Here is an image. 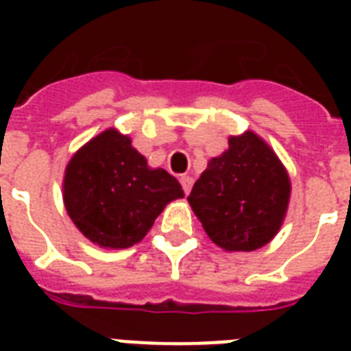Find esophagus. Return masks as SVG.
Here are the masks:
<instances>
[{"label":"esophagus","instance_id":"obj_1","mask_svg":"<svg viewBox=\"0 0 351 351\" xmlns=\"http://www.w3.org/2000/svg\"><path fill=\"white\" fill-rule=\"evenodd\" d=\"M180 184H182V189H184V193L186 195H189V191H191V187H193V178L191 176H180Z\"/></svg>","mask_w":351,"mask_h":351}]
</instances>
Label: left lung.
Listing matches in <instances>:
<instances>
[{
    "instance_id": "left-lung-1",
    "label": "left lung",
    "mask_w": 351,
    "mask_h": 351,
    "mask_svg": "<svg viewBox=\"0 0 351 351\" xmlns=\"http://www.w3.org/2000/svg\"><path fill=\"white\" fill-rule=\"evenodd\" d=\"M215 244L253 251L282 224L289 178L271 149L253 132L231 136L222 156L211 158L187 197Z\"/></svg>"
}]
</instances>
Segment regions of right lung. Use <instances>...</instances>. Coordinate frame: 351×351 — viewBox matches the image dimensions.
<instances>
[{
    "instance_id": "obj_1",
    "label": "right lung",
    "mask_w": 351,
    "mask_h": 351,
    "mask_svg": "<svg viewBox=\"0 0 351 351\" xmlns=\"http://www.w3.org/2000/svg\"><path fill=\"white\" fill-rule=\"evenodd\" d=\"M65 208L101 247H129L145 237L165 204L184 197L175 176L149 169L131 140L114 129L80 149L65 171Z\"/></svg>"
}]
</instances>
